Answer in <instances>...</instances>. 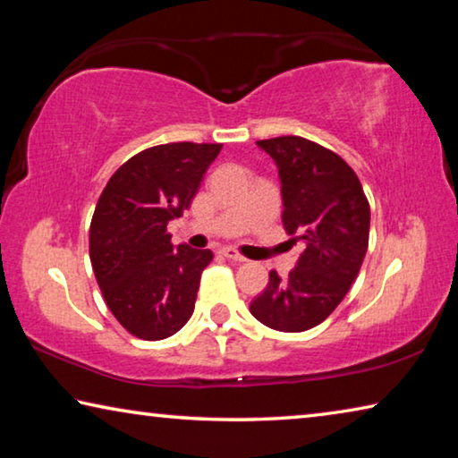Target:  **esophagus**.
Instances as JSON below:
<instances>
[{"instance_id":"1","label":"esophagus","mask_w":458,"mask_h":458,"mask_svg":"<svg viewBox=\"0 0 458 458\" xmlns=\"http://www.w3.org/2000/svg\"><path fill=\"white\" fill-rule=\"evenodd\" d=\"M220 254H222V257H226L228 260H234V262H246V259L242 257V254H240L238 250H236V248H222V250H220Z\"/></svg>"}]
</instances>
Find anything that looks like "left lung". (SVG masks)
<instances>
[{
	"instance_id": "1",
	"label": "left lung",
	"mask_w": 458,
	"mask_h": 458,
	"mask_svg": "<svg viewBox=\"0 0 458 458\" xmlns=\"http://www.w3.org/2000/svg\"><path fill=\"white\" fill-rule=\"evenodd\" d=\"M281 175L283 224L305 250L289 276L270 270L250 313L270 329L299 333L323 323L344 301L366 259L369 204L353 169L309 139L257 141Z\"/></svg>"
}]
</instances>
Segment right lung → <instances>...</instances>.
Wrapping results in <instances>:
<instances>
[{"label":"right lung","instance_id":"obj_1","mask_svg":"<svg viewBox=\"0 0 458 458\" xmlns=\"http://www.w3.org/2000/svg\"><path fill=\"white\" fill-rule=\"evenodd\" d=\"M220 143L155 145L125 161L100 193L89 252L106 307L131 335L159 341L193 313L212 250L174 248L167 222L188 210Z\"/></svg>","mask_w":458,"mask_h":458}]
</instances>
